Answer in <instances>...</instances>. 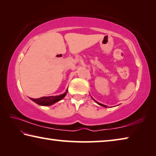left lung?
Here are the masks:
<instances>
[{"mask_svg": "<svg viewBox=\"0 0 156 156\" xmlns=\"http://www.w3.org/2000/svg\"><path fill=\"white\" fill-rule=\"evenodd\" d=\"M94 99V98H93ZM94 101L95 102H96V103L98 104V105H100V106H102V107H107V106H106V105H102V104H101V103H99V102H97L96 101V100H95L94 99Z\"/></svg>", "mask_w": 156, "mask_h": 156, "instance_id": "obj_1", "label": "left lung"}]
</instances>
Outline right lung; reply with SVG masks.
I'll list each match as a JSON object with an SVG mask.
<instances>
[{
    "instance_id": "1",
    "label": "right lung",
    "mask_w": 156,
    "mask_h": 156,
    "mask_svg": "<svg viewBox=\"0 0 156 156\" xmlns=\"http://www.w3.org/2000/svg\"><path fill=\"white\" fill-rule=\"evenodd\" d=\"M67 91H68V89L66 90L65 93L61 95H59V96H44V97L40 98H37V99L30 98V99L39 105H43V106H49V105H51L53 104L56 103V102H58L59 100L64 98V97L66 96Z\"/></svg>"
}]
</instances>
